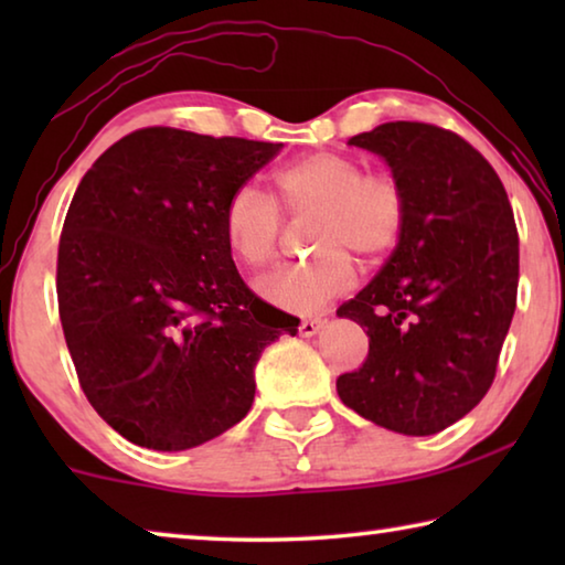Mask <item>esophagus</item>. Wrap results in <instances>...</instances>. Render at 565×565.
<instances>
[{
    "instance_id": "obj_1",
    "label": "esophagus",
    "mask_w": 565,
    "mask_h": 565,
    "mask_svg": "<svg viewBox=\"0 0 565 565\" xmlns=\"http://www.w3.org/2000/svg\"><path fill=\"white\" fill-rule=\"evenodd\" d=\"M323 319H319V317H313V319H303L301 323H299V333L301 337H313V333H319L321 329H323Z\"/></svg>"
}]
</instances>
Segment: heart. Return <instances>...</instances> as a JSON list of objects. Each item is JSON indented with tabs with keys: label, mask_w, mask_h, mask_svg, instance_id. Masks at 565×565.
<instances>
[{
	"label": "heart",
	"mask_w": 565,
	"mask_h": 565,
	"mask_svg": "<svg viewBox=\"0 0 565 565\" xmlns=\"http://www.w3.org/2000/svg\"><path fill=\"white\" fill-rule=\"evenodd\" d=\"M276 191L291 218H317L311 248L319 254L256 281L262 299L279 309L319 311L356 281L349 254L374 264L394 252L406 232L408 202L401 181L386 171H366L339 151L296 159L276 174ZM224 234L236 259L259 269L279 254L281 209L259 186L242 184L226 202Z\"/></svg>",
	"instance_id": "b5f03b06"
}]
</instances>
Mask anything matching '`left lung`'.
<instances>
[{
  "label": "left lung",
  "instance_id": "left-lung-1",
  "mask_svg": "<svg viewBox=\"0 0 565 565\" xmlns=\"http://www.w3.org/2000/svg\"><path fill=\"white\" fill-rule=\"evenodd\" d=\"M349 145L384 157L406 191V232L339 306L369 337L343 404L388 431H444L491 388L519 291V232L499 174L458 134L388 121Z\"/></svg>",
  "mask_w": 565,
  "mask_h": 565
}]
</instances>
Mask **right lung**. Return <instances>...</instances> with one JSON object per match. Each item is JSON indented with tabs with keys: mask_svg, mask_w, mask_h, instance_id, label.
Here are the masks:
<instances>
[{
	"mask_svg": "<svg viewBox=\"0 0 565 565\" xmlns=\"http://www.w3.org/2000/svg\"><path fill=\"white\" fill-rule=\"evenodd\" d=\"M281 145L131 131L84 174L56 256L60 319L84 396L154 451L222 436L254 404V366L299 319L238 276L228 196Z\"/></svg>",
	"mask_w": 565,
	"mask_h": 565,
	"instance_id": "1",
	"label": "right lung"
}]
</instances>
